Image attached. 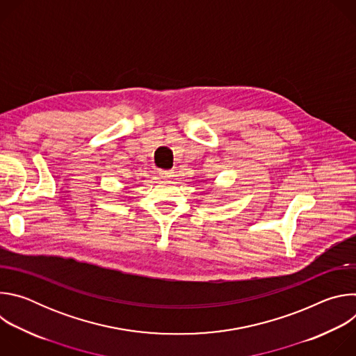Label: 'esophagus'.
<instances>
[{"label":"esophagus","mask_w":356,"mask_h":356,"mask_svg":"<svg viewBox=\"0 0 356 356\" xmlns=\"http://www.w3.org/2000/svg\"><path fill=\"white\" fill-rule=\"evenodd\" d=\"M159 176H161L162 179H165V180H170L175 175H173L172 170H159Z\"/></svg>","instance_id":"obj_1"}]
</instances>
